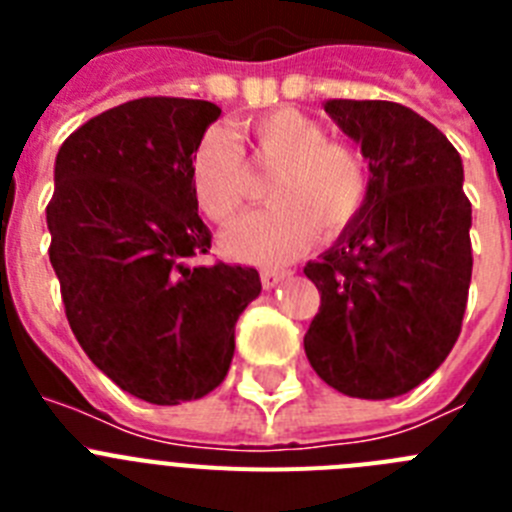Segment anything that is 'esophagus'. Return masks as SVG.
<instances>
[{"label":"esophagus","mask_w":512,"mask_h":512,"mask_svg":"<svg viewBox=\"0 0 512 512\" xmlns=\"http://www.w3.org/2000/svg\"><path fill=\"white\" fill-rule=\"evenodd\" d=\"M289 277V271H279V269H264L261 271V284L264 289H274L282 279Z\"/></svg>","instance_id":"34e87169"}]
</instances>
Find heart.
Wrapping results in <instances>:
<instances>
[{
	"label": "heart",
	"mask_w": 512,
	"mask_h": 512,
	"mask_svg": "<svg viewBox=\"0 0 512 512\" xmlns=\"http://www.w3.org/2000/svg\"><path fill=\"white\" fill-rule=\"evenodd\" d=\"M253 161L274 171L271 207L243 217L223 233L228 256L246 264L279 266L315 243L346 233L369 194L364 158L346 143L328 140L318 120L297 110H274L246 130ZM194 200L210 220L230 223L248 200V171L241 148L223 128H210L189 166Z\"/></svg>",
	"instance_id": "obj_1"
}]
</instances>
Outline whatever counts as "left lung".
Instances as JSON below:
<instances>
[{
	"label": "left lung",
	"mask_w": 512,
	"mask_h": 512,
	"mask_svg": "<svg viewBox=\"0 0 512 512\" xmlns=\"http://www.w3.org/2000/svg\"><path fill=\"white\" fill-rule=\"evenodd\" d=\"M369 161L356 223L305 266L320 310L305 354L333 390L387 400L415 390L454 348L472 282V205L449 138L405 104L328 99Z\"/></svg>",
	"instance_id": "1"
}]
</instances>
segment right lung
<instances>
[{"instance_id": "1", "label": "right lung", "mask_w": 512, "mask_h": 512, "mask_svg": "<svg viewBox=\"0 0 512 512\" xmlns=\"http://www.w3.org/2000/svg\"><path fill=\"white\" fill-rule=\"evenodd\" d=\"M220 112L205 99L117 104L63 140L53 169L48 253L71 330L99 372L153 405L223 382L235 323L261 295L251 266L189 264L212 241L189 166Z\"/></svg>"}]
</instances>
